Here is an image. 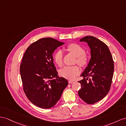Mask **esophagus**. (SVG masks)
<instances>
[{
    "label": "esophagus",
    "mask_w": 126,
    "mask_h": 126,
    "mask_svg": "<svg viewBox=\"0 0 126 126\" xmlns=\"http://www.w3.org/2000/svg\"><path fill=\"white\" fill-rule=\"evenodd\" d=\"M73 82H74L73 80H69V83H73Z\"/></svg>",
    "instance_id": "1"
}]
</instances>
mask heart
Instances as JSON below:
<instances>
[{
	"label": "heart",
	"instance_id": "obj_1",
	"mask_svg": "<svg viewBox=\"0 0 126 126\" xmlns=\"http://www.w3.org/2000/svg\"><path fill=\"white\" fill-rule=\"evenodd\" d=\"M67 49L77 57L76 62L81 66H85L89 62V57L85 53V50L79 45L71 43L67 45ZM63 53L61 50H57L54 56V62L58 66H61L63 64ZM79 67L77 66H66L60 70V75L67 79H73L80 73Z\"/></svg>",
	"mask_w": 126,
	"mask_h": 126
}]
</instances>
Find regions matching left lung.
Here are the masks:
<instances>
[{
  "label": "left lung",
  "instance_id": "1",
  "mask_svg": "<svg viewBox=\"0 0 126 126\" xmlns=\"http://www.w3.org/2000/svg\"><path fill=\"white\" fill-rule=\"evenodd\" d=\"M85 41L91 49V59L79 82L81 88L78 95L83 101L93 104L101 101L108 94L112 81L114 62L108 47L104 43L93 36L80 39Z\"/></svg>",
  "mask_w": 126,
  "mask_h": 126
}]
</instances>
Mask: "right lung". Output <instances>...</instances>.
Here are the masks:
<instances>
[{"label":"right lung","instance_id":"add662e5","mask_svg":"<svg viewBox=\"0 0 126 126\" xmlns=\"http://www.w3.org/2000/svg\"><path fill=\"white\" fill-rule=\"evenodd\" d=\"M63 44L51 38L40 39L28 47L22 58L20 71L23 91L38 107H53L68 85L66 79L58 77L53 63V52Z\"/></svg>","mask_w":126,"mask_h":126}]
</instances>
